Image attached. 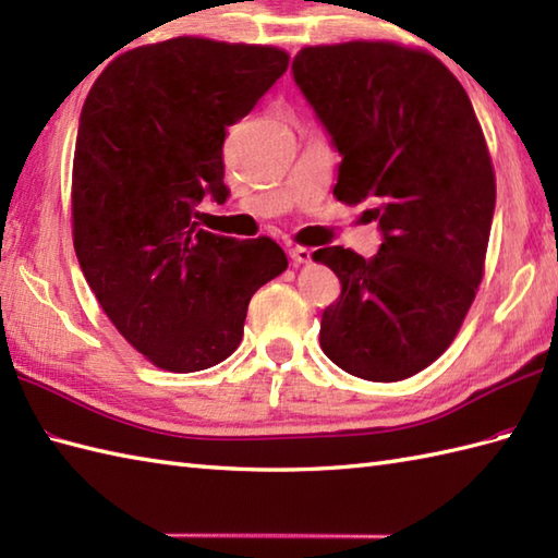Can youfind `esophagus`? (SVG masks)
Segmentation results:
<instances>
[{
    "label": "esophagus",
    "instance_id": "obj_1",
    "mask_svg": "<svg viewBox=\"0 0 558 558\" xmlns=\"http://www.w3.org/2000/svg\"><path fill=\"white\" fill-rule=\"evenodd\" d=\"M290 258L294 260V264H310L312 260V248L310 246H292L290 248Z\"/></svg>",
    "mask_w": 558,
    "mask_h": 558
}]
</instances>
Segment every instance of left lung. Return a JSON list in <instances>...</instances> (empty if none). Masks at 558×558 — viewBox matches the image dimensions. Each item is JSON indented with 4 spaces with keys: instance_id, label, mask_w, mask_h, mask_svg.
I'll list each match as a JSON object with an SVG mask.
<instances>
[{
    "instance_id": "8db88e82",
    "label": "left lung",
    "mask_w": 558,
    "mask_h": 558,
    "mask_svg": "<svg viewBox=\"0 0 558 558\" xmlns=\"http://www.w3.org/2000/svg\"><path fill=\"white\" fill-rule=\"evenodd\" d=\"M294 81L333 136V196L366 204L384 244L314 252L340 280L322 350L366 381H402L441 357L465 322L492 232L496 177L477 114L422 47L350 40L302 47Z\"/></svg>"
}]
</instances>
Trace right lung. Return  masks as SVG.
<instances>
[{"label":"right lung","mask_w":558,"mask_h":558,"mask_svg":"<svg viewBox=\"0 0 558 558\" xmlns=\"http://www.w3.org/2000/svg\"><path fill=\"white\" fill-rule=\"evenodd\" d=\"M290 64L270 45L182 38L126 50L81 110L71 234L83 276L124 340L165 372L228 360L252 294L288 268L270 236L198 230L228 198L222 144Z\"/></svg>","instance_id":"obj_1"}]
</instances>
